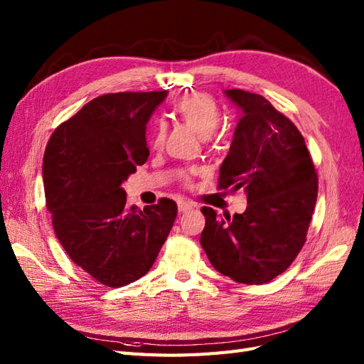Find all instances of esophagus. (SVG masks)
<instances>
[{
    "mask_svg": "<svg viewBox=\"0 0 364 364\" xmlns=\"http://www.w3.org/2000/svg\"><path fill=\"white\" fill-rule=\"evenodd\" d=\"M178 208H179V213L183 214V213L191 211L193 208H196V205L191 203V202H179V203H178Z\"/></svg>",
    "mask_w": 364,
    "mask_h": 364,
    "instance_id": "obj_1",
    "label": "esophagus"
}]
</instances>
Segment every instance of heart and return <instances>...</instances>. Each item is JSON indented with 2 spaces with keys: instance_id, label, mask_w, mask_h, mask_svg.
<instances>
[{
  "instance_id": "obj_1",
  "label": "heart",
  "mask_w": 364,
  "mask_h": 364,
  "mask_svg": "<svg viewBox=\"0 0 364 364\" xmlns=\"http://www.w3.org/2000/svg\"><path fill=\"white\" fill-rule=\"evenodd\" d=\"M174 112L183 123L193 129L200 138L206 139L211 136L220 124V111L213 97L203 92H193L182 97L176 103ZM165 139V132L161 124L153 130L151 144L161 147Z\"/></svg>"
}]
</instances>
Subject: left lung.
<instances>
[{
	"label": "left lung",
	"mask_w": 364,
	"mask_h": 364,
	"mask_svg": "<svg viewBox=\"0 0 364 364\" xmlns=\"http://www.w3.org/2000/svg\"><path fill=\"white\" fill-rule=\"evenodd\" d=\"M240 118L220 165L218 188L245 190L243 214L222 218L203 206L200 245L213 267L241 284H264L287 269L305 243L317 174L304 136L262 95L226 90Z\"/></svg>",
	"instance_id": "8db88e82"
}]
</instances>
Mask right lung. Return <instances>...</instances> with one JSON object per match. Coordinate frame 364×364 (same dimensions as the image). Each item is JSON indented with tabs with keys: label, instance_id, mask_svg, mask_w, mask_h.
Wrapping results in <instances>:
<instances>
[{
	"label": "right lung",
	"instance_id": "obj_1",
	"mask_svg": "<svg viewBox=\"0 0 364 364\" xmlns=\"http://www.w3.org/2000/svg\"><path fill=\"white\" fill-rule=\"evenodd\" d=\"M167 94L97 97L54 130L43 155V190L59 243L107 287L144 277L178 214L170 199L144 211L129 206L123 188L149 158L147 123Z\"/></svg>",
	"mask_w": 364,
	"mask_h": 364
}]
</instances>
